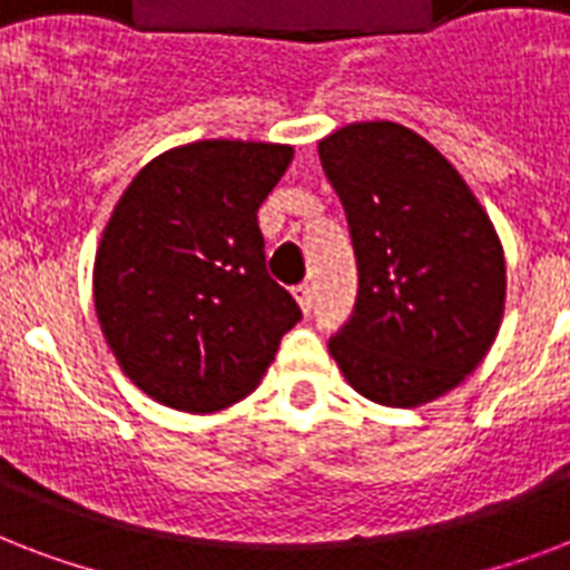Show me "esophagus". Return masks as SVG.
Returning a JSON list of instances; mask_svg holds the SVG:
<instances>
[{"mask_svg":"<svg viewBox=\"0 0 570 570\" xmlns=\"http://www.w3.org/2000/svg\"><path fill=\"white\" fill-rule=\"evenodd\" d=\"M293 298L298 302V307H302L304 313H311V307H313V289H311V286H307V284L293 286Z\"/></svg>","mask_w":570,"mask_h":570,"instance_id":"esophagus-1","label":"esophagus"}]
</instances>
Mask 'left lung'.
Here are the masks:
<instances>
[{"instance_id": "left-lung-1", "label": "left lung", "mask_w": 570, "mask_h": 570, "mask_svg": "<svg viewBox=\"0 0 570 570\" xmlns=\"http://www.w3.org/2000/svg\"><path fill=\"white\" fill-rule=\"evenodd\" d=\"M320 159L357 257L355 313L331 357L379 405L434 402L482 364L503 322L494 224L455 165L393 120L334 129Z\"/></svg>"}]
</instances>
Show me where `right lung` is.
<instances>
[{"label": "right lung", "mask_w": 570, "mask_h": 570, "mask_svg": "<svg viewBox=\"0 0 570 570\" xmlns=\"http://www.w3.org/2000/svg\"><path fill=\"white\" fill-rule=\"evenodd\" d=\"M293 147L209 138L165 150L132 177L94 257V311L132 384L213 414L257 390L302 320L266 272L257 209Z\"/></svg>", "instance_id": "right-lung-1"}]
</instances>
